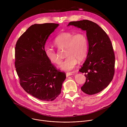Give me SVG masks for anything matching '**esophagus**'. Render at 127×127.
Wrapping results in <instances>:
<instances>
[{
	"label": "esophagus",
	"instance_id": "obj_1",
	"mask_svg": "<svg viewBox=\"0 0 127 127\" xmlns=\"http://www.w3.org/2000/svg\"><path fill=\"white\" fill-rule=\"evenodd\" d=\"M73 73H72V72H68V73H66V74L67 77H68L69 76H71V75H73Z\"/></svg>",
	"mask_w": 127,
	"mask_h": 127
}]
</instances>
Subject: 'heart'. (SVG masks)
<instances>
[{
    "instance_id": "1",
    "label": "heart",
    "mask_w": 127,
    "mask_h": 127,
    "mask_svg": "<svg viewBox=\"0 0 127 127\" xmlns=\"http://www.w3.org/2000/svg\"><path fill=\"white\" fill-rule=\"evenodd\" d=\"M54 43L59 50L65 49L67 57L61 63L60 68L64 71H70L76 66L78 60L83 61L87 56L89 43L87 35L83 32L74 33L62 32L57 35ZM44 53L47 59L52 63L59 64L61 59L57 52L49 46H46Z\"/></svg>"
}]
</instances>
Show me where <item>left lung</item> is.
I'll list each match as a JSON object with an SVG mask.
<instances>
[{
  "label": "left lung",
  "mask_w": 127,
  "mask_h": 127,
  "mask_svg": "<svg viewBox=\"0 0 127 127\" xmlns=\"http://www.w3.org/2000/svg\"><path fill=\"white\" fill-rule=\"evenodd\" d=\"M74 26L86 31L89 51L79 71L85 73L86 81L81 87L89 95L97 94L110 83L115 74V56L113 45L106 33L96 23L88 20L71 22Z\"/></svg>",
  "instance_id": "8db88e82"
}]
</instances>
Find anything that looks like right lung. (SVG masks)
<instances>
[{
    "mask_svg": "<svg viewBox=\"0 0 127 127\" xmlns=\"http://www.w3.org/2000/svg\"><path fill=\"white\" fill-rule=\"evenodd\" d=\"M54 23L34 24L17 40L15 47V67L21 86L33 97L43 101L55 99L61 92L66 78L46 57L45 45L59 26Z\"/></svg>",
    "mask_w": 127,
    "mask_h": 127,
    "instance_id": "1",
    "label": "right lung"
}]
</instances>
